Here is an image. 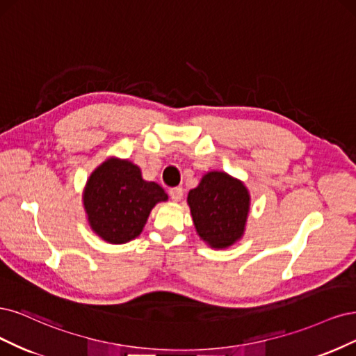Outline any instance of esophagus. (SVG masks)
<instances>
[{"instance_id": "esophagus-1", "label": "esophagus", "mask_w": 356, "mask_h": 356, "mask_svg": "<svg viewBox=\"0 0 356 356\" xmlns=\"http://www.w3.org/2000/svg\"><path fill=\"white\" fill-rule=\"evenodd\" d=\"M168 195H170L171 200L177 202L183 198V189L181 188H173V189L168 191Z\"/></svg>"}]
</instances>
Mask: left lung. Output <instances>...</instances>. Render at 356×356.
<instances>
[{"instance_id":"1","label":"left lung","mask_w":356,"mask_h":356,"mask_svg":"<svg viewBox=\"0 0 356 356\" xmlns=\"http://www.w3.org/2000/svg\"><path fill=\"white\" fill-rule=\"evenodd\" d=\"M188 204L197 234L211 248H227L243 238L250 193L241 180L225 171H210L189 191Z\"/></svg>"}]
</instances>
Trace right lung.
<instances>
[{
  "instance_id": "1",
  "label": "right lung",
  "mask_w": 356,
  "mask_h": 356,
  "mask_svg": "<svg viewBox=\"0 0 356 356\" xmlns=\"http://www.w3.org/2000/svg\"><path fill=\"white\" fill-rule=\"evenodd\" d=\"M167 200L158 183L143 180L139 167L115 156L90 175L83 192L91 231L109 244H124L139 236L155 204Z\"/></svg>"
}]
</instances>
